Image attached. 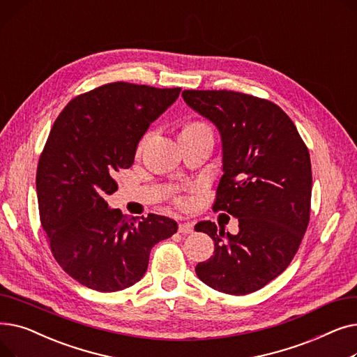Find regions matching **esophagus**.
Wrapping results in <instances>:
<instances>
[{"mask_svg":"<svg viewBox=\"0 0 357 357\" xmlns=\"http://www.w3.org/2000/svg\"><path fill=\"white\" fill-rule=\"evenodd\" d=\"M178 231L181 234H191L194 231V226L191 222H182V224H179Z\"/></svg>","mask_w":357,"mask_h":357,"instance_id":"obj_1","label":"esophagus"}]
</instances>
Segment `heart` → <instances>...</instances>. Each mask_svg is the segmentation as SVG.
I'll list each match as a JSON object with an SVG mask.
<instances>
[{"label":"heart","mask_w":357,"mask_h":357,"mask_svg":"<svg viewBox=\"0 0 357 357\" xmlns=\"http://www.w3.org/2000/svg\"><path fill=\"white\" fill-rule=\"evenodd\" d=\"M195 130H210V128L205 126V124H202V123H198V121L197 123H191V124H188V126L183 128V131H195Z\"/></svg>","instance_id":"b5f03b06"}]
</instances>
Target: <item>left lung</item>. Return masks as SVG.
<instances>
[{"instance_id":"8db88e82","label":"left lung","mask_w":357,"mask_h":357,"mask_svg":"<svg viewBox=\"0 0 357 357\" xmlns=\"http://www.w3.org/2000/svg\"><path fill=\"white\" fill-rule=\"evenodd\" d=\"M183 101L218 130L222 176L214 211L238 220V233L211 221L195 231L214 240L197 265L205 285L246 295L264 288L294 259L310 221L311 160L292 120L276 104L234 91L182 92Z\"/></svg>"}]
</instances>
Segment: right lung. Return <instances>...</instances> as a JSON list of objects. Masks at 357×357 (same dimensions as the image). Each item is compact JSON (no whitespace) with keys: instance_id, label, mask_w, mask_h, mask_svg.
I'll return each instance as SVG.
<instances>
[{"instance_id":"obj_1","label":"right lung","mask_w":357,"mask_h":357,"mask_svg":"<svg viewBox=\"0 0 357 357\" xmlns=\"http://www.w3.org/2000/svg\"><path fill=\"white\" fill-rule=\"evenodd\" d=\"M181 88L112 82L73 98L56 119L36 175L40 221L56 261L100 292L143 278L150 250L178 230L175 220L137 221L109 208L114 175L135 162L142 137L179 97Z\"/></svg>"}]
</instances>
